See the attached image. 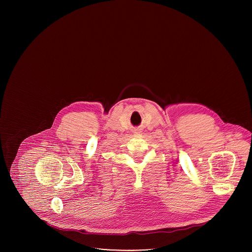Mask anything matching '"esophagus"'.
Here are the masks:
<instances>
[{
    "label": "esophagus",
    "mask_w": 252,
    "mask_h": 252,
    "mask_svg": "<svg viewBox=\"0 0 252 252\" xmlns=\"http://www.w3.org/2000/svg\"><path fill=\"white\" fill-rule=\"evenodd\" d=\"M140 132H141L140 128H135V129H134V133H140Z\"/></svg>",
    "instance_id": "1"
}]
</instances>
